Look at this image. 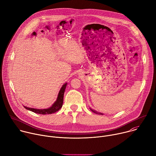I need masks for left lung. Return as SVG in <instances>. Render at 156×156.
Returning <instances> with one entry per match:
<instances>
[{
	"mask_svg": "<svg viewBox=\"0 0 156 156\" xmlns=\"http://www.w3.org/2000/svg\"><path fill=\"white\" fill-rule=\"evenodd\" d=\"M91 110L93 111V112H94V113H96V114H100V115H101H101H103V114H101V113H98V112H96V111H94V110H92V109H91Z\"/></svg>",
	"mask_w": 156,
	"mask_h": 156,
	"instance_id": "obj_1",
	"label": "left lung"
}]
</instances>
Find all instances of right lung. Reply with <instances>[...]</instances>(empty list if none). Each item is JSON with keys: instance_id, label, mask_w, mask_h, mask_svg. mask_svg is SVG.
<instances>
[{"instance_id": "add662e5", "label": "right lung", "mask_w": 156, "mask_h": 156, "mask_svg": "<svg viewBox=\"0 0 156 156\" xmlns=\"http://www.w3.org/2000/svg\"><path fill=\"white\" fill-rule=\"evenodd\" d=\"M66 84H64L62 88L60 89V92L58 93L57 99V101L54 102V104L52 105L49 108L46 109H36V108H30L27 107H25V108L27 110H31L32 112L36 113V114H42V115H46V114H52L53 113H55L57 112L58 110H60V108L62 107L63 102V95H64V92L65 90V88L66 86Z\"/></svg>"}]
</instances>
